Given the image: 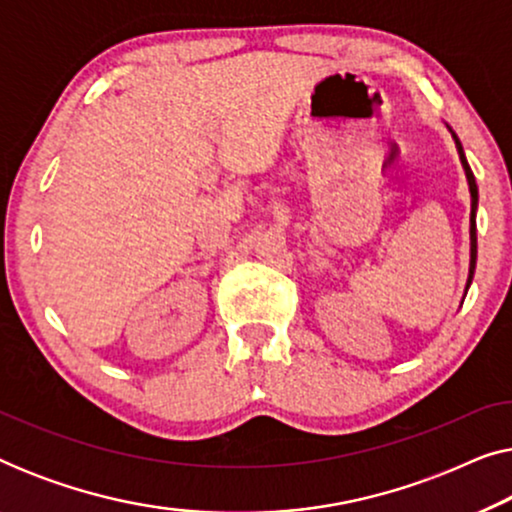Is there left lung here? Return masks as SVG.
I'll return each instance as SVG.
<instances>
[{"mask_svg":"<svg viewBox=\"0 0 512 512\" xmlns=\"http://www.w3.org/2000/svg\"><path fill=\"white\" fill-rule=\"evenodd\" d=\"M452 137H454V142H457V151H459L461 165H464L468 186H471V277H468V284H471L473 272H475V258H478V235H475V209H478V184H475L473 170H471V167H468V160L464 156V146H461L459 137L454 135V132H452Z\"/></svg>","mask_w":512,"mask_h":512,"instance_id":"obj_1","label":"left lung"}]
</instances>
